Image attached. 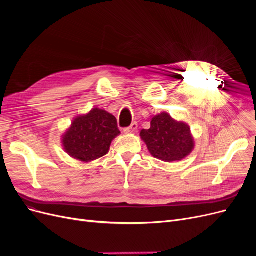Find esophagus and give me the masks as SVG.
Returning a JSON list of instances; mask_svg holds the SVG:
<instances>
[{
  "label": "esophagus",
  "mask_w": 256,
  "mask_h": 256,
  "mask_svg": "<svg viewBox=\"0 0 256 256\" xmlns=\"http://www.w3.org/2000/svg\"><path fill=\"white\" fill-rule=\"evenodd\" d=\"M136 129H138V124L136 122H132L129 127L124 129V134H134V132H136Z\"/></svg>",
  "instance_id": "obj_1"
}]
</instances>
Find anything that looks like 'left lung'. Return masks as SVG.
Segmentation results:
<instances>
[{
	"label": "left lung",
	"instance_id": "left-lung-1",
	"mask_svg": "<svg viewBox=\"0 0 256 256\" xmlns=\"http://www.w3.org/2000/svg\"><path fill=\"white\" fill-rule=\"evenodd\" d=\"M140 136L152 156L164 162L180 161L194 148L190 127L166 112L154 116L150 128L143 129Z\"/></svg>",
	"mask_w": 256,
	"mask_h": 256
}]
</instances>
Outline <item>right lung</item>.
<instances>
[{
  "mask_svg": "<svg viewBox=\"0 0 256 256\" xmlns=\"http://www.w3.org/2000/svg\"><path fill=\"white\" fill-rule=\"evenodd\" d=\"M120 134L115 116L94 108L88 114L76 116L62 136V143L70 157L90 162L109 152L112 141Z\"/></svg>",
  "mask_w": 256,
  "mask_h": 256,
  "instance_id": "obj_1",
  "label": "right lung"
}]
</instances>
